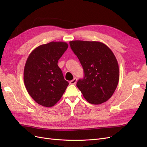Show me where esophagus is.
<instances>
[{
	"label": "esophagus",
	"instance_id": "1",
	"mask_svg": "<svg viewBox=\"0 0 147 147\" xmlns=\"http://www.w3.org/2000/svg\"><path fill=\"white\" fill-rule=\"evenodd\" d=\"M76 82H77V78H74L72 80H71L70 82V84H75V83H76Z\"/></svg>",
	"mask_w": 147,
	"mask_h": 147
}]
</instances>
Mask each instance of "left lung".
Returning a JSON list of instances; mask_svg holds the SVG:
<instances>
[{"instance_id":"1","label":"left lung","mask_w":147,"mask_h":147,"mask_svg":"<svg viewBox=\"0 0 147 147\" xmlns=\"http://www.w3.org/2000/svg\"><path fill=\"white\" fill-rule=\"evenodd\" d=\"M83 67L84 76L77 86L89 103L98 105L107 101L117 87L119 78L118 61L104 43L96 41L69 42Z\"/></svg>"}]
</instances>
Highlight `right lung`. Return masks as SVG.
Segmentation results:
<instances>
[{
    "label": "right lung",
    "mask_w": 147,
    "mask_h": 147,
    "mask_svg": "<svg viewBox=\"0 0 147 147\" xmlns=\"http://www.w3.org/2000/svg\"><path fill=\"white\" fill-rule=\"evenodd\" d=\"M68 48L64 42H51L35 48L28 57L24 69V82L30 97L46 107L54 106L67 87L62 70L57 65Z\"/></svg>",
    "instance_id": "right-lung-1"
}]
</instances>
